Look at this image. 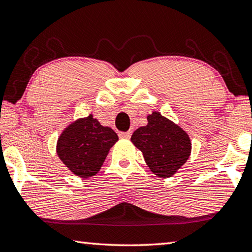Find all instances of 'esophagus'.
I'll list each match as a JSON object with an SVG mask.
<instances>
[{
  "instance_id": "1",
  "label": "esophagus",
  "mask_w": 252,
  "mask_h": 252,
  "mask_svg": "<svg viewBox=\"0 0 252 252\" xmlns=\"http://www.w3.org/2000/svg\"><path fill=\"white\" fill-rule=\"evenodd\" d=\"M131 134H132L131 131L120 132V133H119V136H120L121 139H130V138H131Z\"/></svg>"
}]
</instances>
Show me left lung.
<instances>
[{
  "instance_id": "left-lung-1",
  "label": "left lung",
  "mask_w": 252,
  "mask_h": 252,
  "mask_svg": "<svg viewBox=\"0 0 252 252\" xmlns=\"http://www.w3.org/2000/svg\"><path fill=\"white\" fill-rule=\"evenodd\" d=\"M131 141L158 177H171L189 159L191 143L184 130L159 112L148 116V125L133 132Z\"/></svg>"
}]
</instances>
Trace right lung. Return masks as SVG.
<instances>
[{
    "instance_id": "right-lung-1",
    "label": "right lung",
    "mask_w": 252,
    "mask_h": 252,
    "mask_svg": "<svg viewBox=\"0 0 252 252\" xmlns=\"http://www.w3.org/2000/svg\"><path fill=\"white\" fill-rule=\"evenodd\" d=\"M117 141L116 132L111 127L102 126L90 114L63 131L57 142V154L77 176L91 177L101 168L109 150Z\"/></svg>"
}]
</instances>
